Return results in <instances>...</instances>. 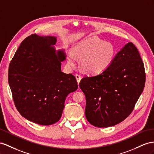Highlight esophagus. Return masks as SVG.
Instances as JSON below:
<instances>
[{
  "mask_svg": "<svg viewBox=\"0 0 154 154\" xmlns=\"http://www.w3.org/2000/svg\"><path fill=\"white\" fill-rule=\"evenodd\" d=\"M75 77H76V79H77V81L78 82V84H79V82H80V81L81 80V75H79V74H77V75H75Z\"/></svg>",
  "mask_w": 154,
  "mask_h": 154,
  "instance_id": "esophagus-1",
  "label": "esophagus"
}]
</instances>
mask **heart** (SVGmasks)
I'll list each match as a JSON object with an SVG mask.
<instances>
[{"mask_svg":"<svg viewBox=\"0 0 154 154\" xmlns=\"http://www.w3.org/2000/svg\"><path fill=\"white\" fill-rule=\"evenodd\" d=\"M116 51L112 43L105 42L96 37H91L79 42L70 52L68 60L71 64L81 58V67L86 73L97 75L107 70L115 59Z\"/></svg>","mask_w":154,"mask_h":154,"instance_id":"b5f03b06","label":"heart"}]
</instances>
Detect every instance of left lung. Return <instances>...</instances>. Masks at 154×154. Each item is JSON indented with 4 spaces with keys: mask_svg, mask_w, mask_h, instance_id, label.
<instances>
[{
    "mask_svg": "<svg viewBox=\"0 0 154 154\" xmlns=\"http://www.w3.org/2000/svg\"><path fill=\"white\" fill-rule=\"evenodd\" d=\"M144 67L137 47L129 42L109 68L96 75L82 78L79 87L86 97L85 116L97 128L115 125L133 111L143 91Z\"/></svg>",
    "mask_w": 154,
    "mask_h": 154,
    "instance_id": "obj_1",
    "label": "left lung"
}]
</instances>
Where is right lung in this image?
<instances>
[{
  "mask_svg": "<svg viewBox=\"0 0 154 154\" xmlns=\"http://www.w3.org/2000/svg\"><path fill=\"white\" fill-rule=\"evenodd\" d=\"M54 36L32 34L22 42L11 60L8 82L21 115L39 125L60 119L67 96L77 90L72 74L61 72L64 50L56 52Z\"/></svg>",
  "mask_w": 154,
  "mask_h": 154,
  "instance_id": "1",
  "label": "right lung"
}]
</instances>
